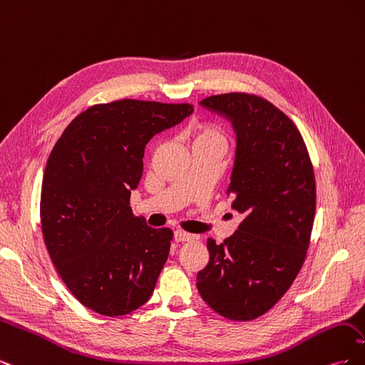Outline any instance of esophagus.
Wrapping results in <instances>:
<instances>
[{"label": "esophagus", "instance_id": "esophagus-1", "mask_svg": "<svg viewBox=\"0 0 365 365\" xmlns=\"http://www.w3.org/2000/svg\"><path fill=\"white\" fill-rule=\"evenodd\" d=\"M196 236L190 235V233H185V231H175V240L176 242H189V240H195Z\"/></svg>", "mask_w": 365, "mask_h": 365}]
</instances>
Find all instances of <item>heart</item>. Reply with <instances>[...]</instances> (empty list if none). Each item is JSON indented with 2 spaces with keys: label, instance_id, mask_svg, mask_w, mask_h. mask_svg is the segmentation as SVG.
Instances as JSON below:
<instances>
[{
  "label": "heart",
  "instance_id": "obj_1",
  "mask_svg": "<svg viewBox=\"0 0 365 365\" xmlns=\"http://www.w3.org/2000/svg\"><path fill=\"white\" fill-rule=\"evenodd\" d=\"M193 134V145H201V143L210 141H222V134L220 129L210 121H202V123H196L192 128Z\"/></svg>",
  "mask_w": 365,
  "mask_h": 365
}]
</instances>
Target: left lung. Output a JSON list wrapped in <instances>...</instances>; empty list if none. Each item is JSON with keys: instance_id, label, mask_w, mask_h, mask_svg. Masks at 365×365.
Listing matches in <instances>:
<instances>
[{"instance_id": "obj_1", "label": "left lung", "mask_w": 365, "mask_h": 365, "mask_svg": "<svg viewBox=\"0 0 365 365\" xmlns=\"http://www.w3.org/2000/svg\"><path fill=\"white\" fill-rule=\"evenodd\" d=\"M201 105L235 128L228 193L245 217L222 244L207 240L210 260L196 286L216 314L250 322L280 300L303 267L317 204L312 161L294 121L263 97L227 93Z\"/></svg>"}]
</instances>
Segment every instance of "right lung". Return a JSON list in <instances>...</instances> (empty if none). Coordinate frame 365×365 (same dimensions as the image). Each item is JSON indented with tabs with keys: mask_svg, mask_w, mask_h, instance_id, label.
I'll list each match as a JSON object with an SVG mask.
<instances>
[{
	"mask_svg": "<svg viewBox=\"0 0 365 365\" xmlns=\"http://www.w3.org/2000/svg\"><path fill=\"white\" fill-rule=\"evenodd\" d=\"M193 113L190 103L123 98L93 105L54 145L43 172L41 227L50 259L85 307L121 317L145 304L173 231L132 213L148 141Z\"/></svg>",
	"mask_w": 365,
	"mask_h": 365,
	"instance_id": "right-lung-1",
	"label": "right lung"
}]
</instances>
